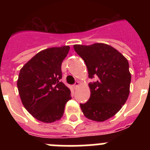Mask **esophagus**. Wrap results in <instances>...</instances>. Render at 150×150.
Segmentation results:
<instances>
[{
  "instance_id": "34e87169",
  "label": "esophagus",
  "mask_w": 150,
  "mask_h": 150,
  "mask_svg": "<svg viewBox=\"0 0 150 150\" xmlns=\"http://www.w3.org/2000/svg\"><path fill=\"white\" fill-rule=\"evenodd\" d=\"M79 82H76V83H75V84H74V88H76L77 87H79Z\"/></svg>"
}]
</instances>
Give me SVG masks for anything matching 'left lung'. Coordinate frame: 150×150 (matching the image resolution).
I'll return each instance as SVG.
<instances>
[{
    "mask_svg": "<svg viewBox=\"0 0 150 150\" xmlns=\"http://www.w3.org/2000/svg\"><path fill=\"white\" fill-rule=\"evenodd\" d=\"M74 49L84 60L88 77H98L88 85L91 94L88 101L80 104L83 114L95 122L107 120L120 110L129 95L132 76L128 60L105 43L76 44Z\"/></svg>",
    "mask_w": 150,
    "mask_h": 150,
    "instance_id": "left-lung-1",
    "label": "left lung"
}]
</instances>
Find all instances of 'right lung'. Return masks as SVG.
I'll return each mask as SVG.
<instances>
[{
  "mask_svg": "<svg viewBox=\"0 0 150 150\" xmlns=\"http://www.w3.org/2000/svg\"><path fill=\"white\" fill-rule=\"evenodd\" d=\"M69 46L51 47L39 52L21 68L17 80L18 94L28 112L42 122L62 117L71 91L62 79V63Z\"/></svg>",
  "mask_w": 150,
  "mask_h": 150,
  "instance_id": "right-lung-1",
  "label": "right lung"
}]
</instances>
